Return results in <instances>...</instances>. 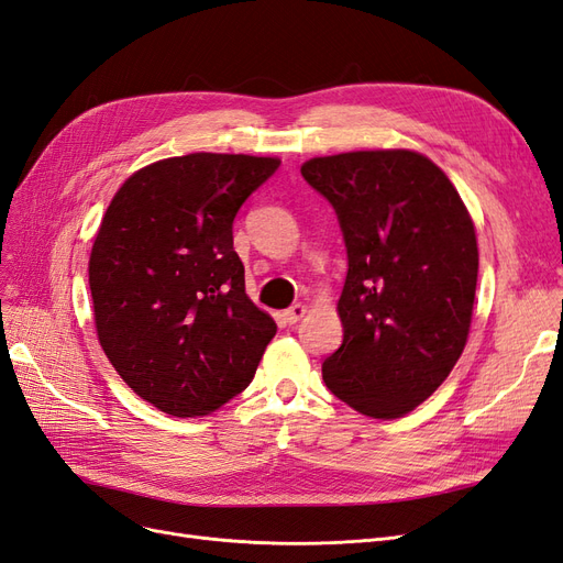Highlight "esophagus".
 <instances>
[{"label": "esophagus", "instance_id": "obj_1", "mask_svg": "<svg viewBox=\"0 0 563 563\" xmlns=\"http://www.w3.org/2000/svg\"><path fill=\"white\" fill-rule=\"evenodd\" d=\"M305 312H308V308H305V305H300V302H296L288 310H284L282 317H284L286 323H296V321H300L305 317Z\"/></svg>", "mask_w": 563, "mask_h": 563}]
</instances>
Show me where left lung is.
I'll list each match as a JSON object with an SVG mask.
<instances>
[{
    "label": "left lung",
    "mask_w": 563,
    "mask_h": 563,
    "mask_svg": "<svg viewBox=\"0 0 563 563\" xmlns=\"http://www.w3.org/2000/svg\"><path fill=\"white\" fill-rule=\"evenodd\" d=\"M347 249L343 345L321 364L338 399L371 418L413 411L465 350L479 272L474 223L453 183L411 150L314 157Z\"/></svg>",
    "instance_id": "obj_1"
}]
</instances>
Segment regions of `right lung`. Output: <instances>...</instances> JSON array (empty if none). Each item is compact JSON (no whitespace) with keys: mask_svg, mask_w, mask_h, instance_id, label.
Instances as JSON below:
<instances>
[{"mask_svg":"<svg viewBox=\"0 0 563 563\" xmlns=\"http://www.w3.org/2000/svg\"><path fill=\"white\" fill-rule=\"evenodd\" d=\"M275 157H172L135 172L89 261L100 347L135 395L176 418L216 411L253 380L277 323L246 296L232 223Z\"/></svg>","mask_w":563,"mask_h":563,"instance_id":"add662e5","label":"right lung"}]
</instances>
